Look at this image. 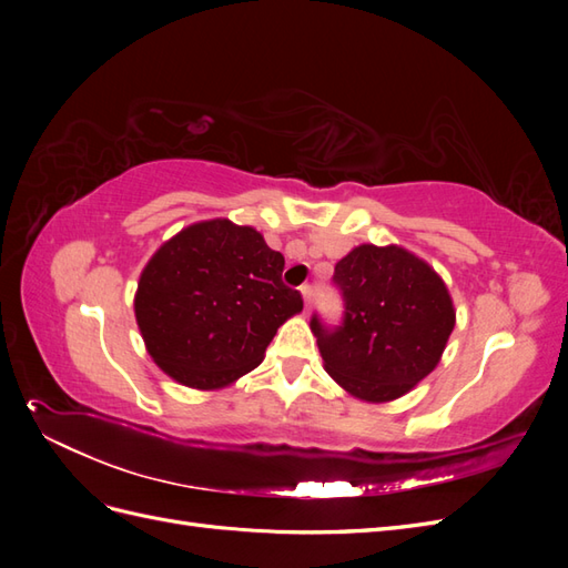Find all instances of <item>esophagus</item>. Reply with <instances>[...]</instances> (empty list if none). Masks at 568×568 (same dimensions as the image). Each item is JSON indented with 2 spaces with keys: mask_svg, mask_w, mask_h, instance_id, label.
Instances as JSON below:
<instances>
[{
  "mask_svg": "<svg viewBox=\"0 0 568 568\" xmlns=\"http://www.w3.org/2000/svg\"><path fill=\"white\" fill-rule=\"evenodd\" d=\"M301 296H303V303H305V313H311V305H313V286H311V284L301 286Z\"/></svg>",
  "mask_w": 568,
  "mask_h": 568,
  "instance_id": "obj_1",
  "label": "esophagus"
}]
</instances>
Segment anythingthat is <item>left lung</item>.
<instances>
[{"instance_id":"1","label":"left lung","mask_w":568,"mask_h":568,"mask_svg":"<svg viewBox=\"0 0 568 568\" xmlns=\"http://www.w3.org/2000/svg\"><path fill=\"white\" fill-rule=\"evenodd\" d=\"M343 324L311 329L324 369L365 403H390L440 363L455 329V305L440 274L412 251L390 244L355 246L334 270Z\"/></svg>"}]
</instances>
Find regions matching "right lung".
<instances>
[{
  "mask_svg": "<svg viewBox=\"0 0 568 568\" xmlns=\"http://www.w3.org/2000/svg\"><path fill=\"white\" fill-rule=\"evenodd\" d=\"M282 272L284 255L227 217L194 222L168 239L134 294L153 363L196 390L225 388L255 369L280 326L303 311Z\"/></svg>",
  "mask_w": 568,
  "mask_h": 568,
  "instance_id": "1",
  "label": "right lung"
}]
</instances>
